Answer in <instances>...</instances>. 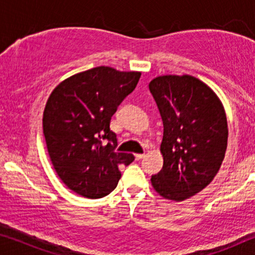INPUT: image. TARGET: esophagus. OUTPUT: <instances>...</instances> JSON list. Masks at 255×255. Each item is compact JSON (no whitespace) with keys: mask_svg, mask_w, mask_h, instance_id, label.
Returning <instances> with one entry per match:
<instances>
[{"mask_svg":"<svg viewBox=\"0 0 255 255\" xmlns=\"http://www.w3.org/2000/svg\"><path fill=\"white\" fill-rule=\"evenodd\" d=\"M134 156H135V160H141L145 156V154H134Z\"/></svg>","mask_w":255,"mask_h":255,"instance_id":"1","label":"esophagus"}]
</instances>
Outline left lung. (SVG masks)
I'll list each match as a JSON object with an SVG mask.
<instances>
[{"label":"left lung","instance_id":"8db88e82","mask_svg":"<svg viewBox=\"0 0 255 255\" xmlns=\"http://www.w3.org/2000/svg\"><path fill=\"white\" fill-rule=\"evenodd\" d=\"M148 88L163 123V166L152 175V186L168 200H187L214 180L224 160V108L205 83L190 75L158 76Z\"/></svg>","mask_w":255,"mask_h":255}]
</instances>
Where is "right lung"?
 <instances>
[{
    "label": "right lung",
    "instance_id": "obj_1",
    "mask_svg": "<svg viewBox=\"0 0 255 255\" xmlns=\"http://www.w3.org/2000/svg\"><path fill=\"white\" fill-rule=\"evenodd\" d=\"M141 73L100 66L66 79L48 97L43 130L55 172L74 193L101 198L117 187L121 165L134 160L116 152L110 121L133 92Z\"/></svg>",
    "mask_w": 255,
    "mask_h": 255
}]
</instances>
